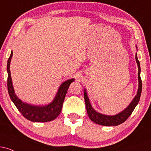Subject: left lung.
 <instances>
[{
  "label": "left lung",
  "mask_w": 151,
  "mask_h": 151,
  "mask_svg": "<svg viewBox=\"0 0 151 151\" xmlns=\"http://www.w3.org/2000/svg\"><path fill=\"white\" fill-rule=\"evenodd\" d=\"M137 49V46L136 45ZM136 61L138 65V91H137L136 95L133 99L131 101L129 105L125 109L122 111L119 112L116 114V115H106L101 113H99L96 110H94L90 103L89 99L88 97L87 93L86 91V89H84V101H85L86 111H87L88 116H89V119L93 121L95 124H99V125L101 126H118L119 124H122L125 121L126 119L129 118L132 112L136 108L137 104H138L141 97V91H142V81L141 79V67H140V62L138 60V57H137V53L136 54Z\"/></svg>",
  "instance_id": "obj_1"
}]
</instances>
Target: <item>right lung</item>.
<instances>
[{
  "label": "right lung",
  "mask_w": 151,
  "mask_h": 151,
  "mask_svg": "<svg viewBox=\"0 0 151 151\" xmlns=\"http://www.w3.org/2000/svg\"><path fill=\"white\" fill-rule=\"evenodd\" d=\"M13 57V52L11 51L10 58L7 63V72H8V91L10 99L14 103L19 111L22 114L25 119L33 122H48L53 121L58 116L61 112L62 105L65 100L66 93L69 89L71 83L73 82L74 79H70L64 81L59 87L55 97L50 104L44 106H36L22 101L15 94L13 86L11 75H10V65Z\"/></svg>",
  "instance_id": "right-lung-1"
}]
</instances>
